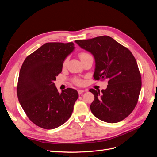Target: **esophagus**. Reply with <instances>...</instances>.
I'll list each match as a JSON object with an SVG mask.
<instances>
[{
    "instance_id": "obj_1",
    "label": "esophagus",
    "mask_w": 157,
    "mask_h": 157,
    "mask_svg": "<svg viewBox=\"0 0 157 157\" xmlns=\"http://www.w3.org/2000/svg\"><path fill=\"white\" fill-rule=\"evenodd\" d=\"M84 92V90H81V89H79V90H78V93L79 94H82Z\"/></svg>"
}]
</instances>
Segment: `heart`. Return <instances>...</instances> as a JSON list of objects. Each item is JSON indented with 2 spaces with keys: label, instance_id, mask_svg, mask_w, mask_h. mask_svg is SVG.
<instances>
[{
  "label": "heart",
  "instance_id": "b5f03b06",
  "mask_svg": "<svg viewBox=\"0 0 157 157\" xmlns=\"http://www.w3.org/2000/svg\"><path fill=\"white\" fill-rule=\"evenodd\" d=\"M88 55H89V54H87V53H81V54H80V59H81L82 58H83V57L86 56H88ZM65 63H66V61L64 62V64H65ZM75 82L77 83V84H80L81 82H80L79 80H77H77H75Z\"/></svg>",
  "mask_w": 157,
  "mask_h": 157
}]
</instances>
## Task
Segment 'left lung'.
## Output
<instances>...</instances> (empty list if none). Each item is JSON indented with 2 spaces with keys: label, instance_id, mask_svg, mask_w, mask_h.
<instances>
[{
  "label": "left lung",
  "instance_id": "1",
  "mask_svg": "<svg viewBox=\"0 0 157 157\" xmlns=\"http://www.w3.org/2000/svg\"><path fill=\"white\" fill-rule=\"evenodd\" d=\"M75 42L93 55L94 78L108 80L105 90L90 89L94 96L90 105L93 115L108 123L124 119L135 108L141 88V75L132 52L109 36Z\"/></svg>",
  "mask_w": 157,
  "mask_h": 157
}]
</instances>
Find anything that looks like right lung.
<instances>
[{"label": "right lung", "instance_id": "obj_1", "mask_svg": "<svg viewBox=\"0 0 157 157\" xmlns=\"http://www.w3.org/2000/svg\"><path fill=\"white\" fill-rule=\"evenodd\" d=\"M75 48L73 42H48L28 56L22 64L17 87L19 101L28 118L44 129L63 124L78 98L73 88L58 92L54 83Z\"/></svg>", "mask_w": 157, "mask_h": 157}]
</instances>
